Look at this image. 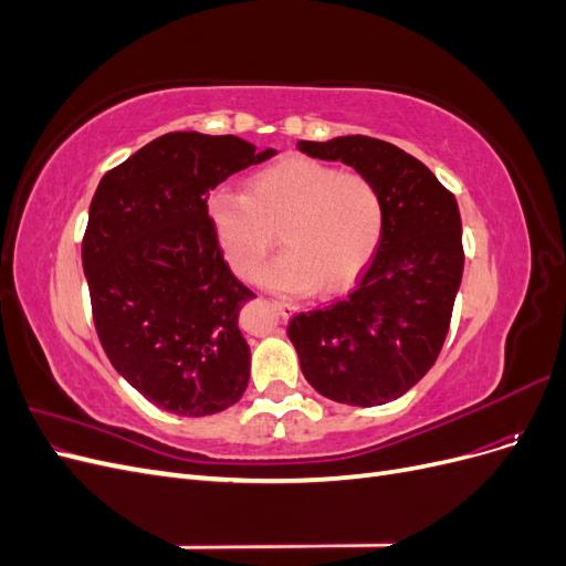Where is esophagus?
Segmentation results:
<instances>
[{"mask_svg": "<svg viewBox=\"0 0 566 566\" xmlns=\"http://www.w3.org/2000/svg\"><path fill=\"white\" fill-rule=\"evenodd\" d=\"M273 306H276V310H279V314H281L283 318H287V316H293V314L297 312V306H295L293 302H285V300H279V302H273Z\"/></svg>", "mask_w": 566, "mask_h": 566, "instance_id": "esophagus-1", "label": "esophagus"}]
</instances>
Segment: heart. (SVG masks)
<instances>
[{
	"label": "heart",
	"instance_id": "heart-1",
	"mask_svg": "<svg viewBox=\"0 0 566 566\" xmlns=\"http://www.w3.org/2000/svg\"><path fill=\"white\" fill-rule=\"evenodd\" d=\"M208 214L229 266L252 279L281 231L285 252L260 271L281 295L347 290L370 264L385 229L382 196L366 175L312 158L256 172L248 193L214 191Z\"/></svg>",
	"mask_w": 566,
	"mask_h": 566
}]
</instances>
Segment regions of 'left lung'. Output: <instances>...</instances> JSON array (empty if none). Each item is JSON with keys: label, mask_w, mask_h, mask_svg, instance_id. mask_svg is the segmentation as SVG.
Returning <instances> with one entry per match:
<instances>
[{"label": "left lung", "mask_w": 566, "mask_h": 566, "mask_svg": "<svg viewBox=\"0 0 566 566\" xmlns=\"http://www.w3.org/2000/svg\"><path fill=\"white\" fill-rule=\"evenodd\" d=\"M310 158L342 160L382 196L378 252L349 297L287 325L306 382L325 399L382 406L430 370L462 281V224L451 191L418 158L370 136L300 142Z\"/></svg>", "instance_id": "left-lung-1"}]
</instances>
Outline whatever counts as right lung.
I'll use <instances>...</instances> for the list:
<instances>
[{"label":"right lung","mask_w":566,"mask_h":566,"mask_svg":"<svg viewBox=\"0 0 566 566\" xmlns=\"http://www.w3.org/2000/svg\"><path fill=\"white\" fill-rule=\"evenodd\" d=\"M276 156L233 134L169 132L98 181L82 241L94 325L113 368L177 416L233 406L250 380L238 281L208 214L212 188Z\"/></svg>","instance_id":"1"}]
</instances>
